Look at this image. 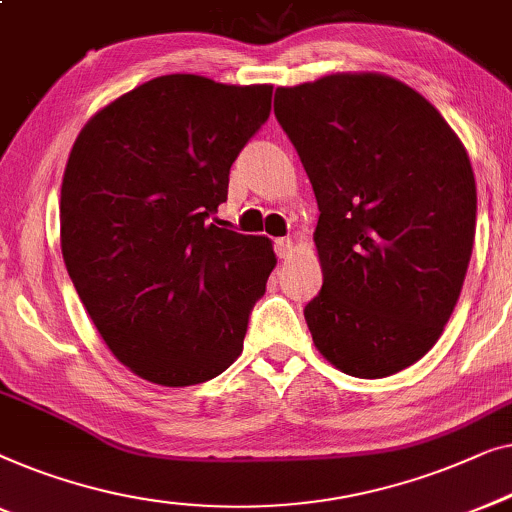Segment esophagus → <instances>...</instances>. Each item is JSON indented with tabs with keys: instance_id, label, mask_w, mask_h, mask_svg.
Instances as JSON below:
<instances>
[{
	"instance_id": "1",
	"label": "esophagus",
	"mask_w": 512,
	"mask_h": 512,
	"mask_svg": "<svg viewBox=\"0 0 512 512\" xmlns=\"http://www.w3.org/2000/svg\"><path fill=\"white\" fill-rule=\"evenodd\" d=\"M273 250H276V255L280 259H287L292 255L294 243H292V239H276V243H273Z\"/></svg>"
}]
</instances>
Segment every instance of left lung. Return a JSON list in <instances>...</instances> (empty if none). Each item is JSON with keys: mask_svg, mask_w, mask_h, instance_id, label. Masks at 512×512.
<instances>
[{"mask_svg": "<svg viewBox=\"0 0 512 512\" xmlns=\"http://www.w3.org/2000/svg\"><path fill=\"white\" fill-rule=\"evenodd\" d=\"M276 118L311 178L322 290L313 343L355 378L392 376L434 348L471 262L469 155L422 95L383 74L278 88Z\"/></svg>", "mask_w": 512, "mask_h": 512, "instance_id": "8db88e82", "label": "left lung"}]
</instances>
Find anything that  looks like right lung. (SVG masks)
<instances>
[{"label":"right lung","mask_w":512,"mask_h":512,"mask_svg":"<svg viewBox=\"0 0 512 512\" xmlns=\"http://www.w3.org/2000/svg\"><path fill=\"white\" fill-rule=\"evenodd\" d=\"M271 92L160 76L99 111L71 148L64 264L104 343L150 383H206L241 355L276 255L215 213Z\"/></svg>","instance_id":"right-lung-1"}]
</instances>
